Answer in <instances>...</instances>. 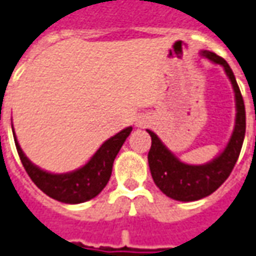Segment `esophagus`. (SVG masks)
Instances as JSON below:
<instances>
[{"instance_id":"esophagus-1","label":"esophagus","mask_w":256,"mask_h":256,"mask_svg":"<svg viewBox=\"0 0 256 256\" xmlns=\"http://www.w3.org/2000/svg\"><path fill=\"white\" fill-rule=\"evenodd\" d=\"M150 118L148 116H140L138 119H137V122H136V126L137 128H147V126H150Z\"/></svg>"}]
</instances>
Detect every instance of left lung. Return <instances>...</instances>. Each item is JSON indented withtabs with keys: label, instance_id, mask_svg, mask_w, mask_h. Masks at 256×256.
I'll return each mask as SVG.
<instances>
[{
	"label": "left lung",
	"instance_id": "obj_1",
	"mask_svg": "<svg viewBox=\"0 0 256 256\" xmlns=\"http://www.w3.org/2000/svg\"><path fill=\"white\" fill-rule=\"evenodd\" d=\"M202 56L214 64H220L230 80L236 96V124L226 148L212 161L202 165L182 162L166 148V146L154 132L147 130L151 136V148L148 151L151 176L162 194L179 202L199 200L222 186L237 162L245 137L244 99L232 70L223 57L213 52L203 50Z\"/></svg>",
	"mask_w": 256,
	"mask_h": 256
}]
</instances>
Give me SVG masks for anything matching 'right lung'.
I'll list each match as a JSON object with an SVG mask.
<instances>
[{
	"instance_id": "right-lung-1",
	"label": "right lung",
	"mask_w": 256,
	"mask_h": 256,
	"mask_svg": "<svg viewBox=\"0 0 256 256\" xmlns=\"http://www.w3.org/2000/svg\"><path fill=\"white\" fill-rule=\"evenodd\" d=\"M132 130L133 128H123L118 134L108 138L86 164L67 174H52L32 164L20 148L14 130L12 133L22 165L34 185L52 199L68 204H77L91 200L102 192L112 175L114 158Z\"/></svg>"
}]
</instances>
